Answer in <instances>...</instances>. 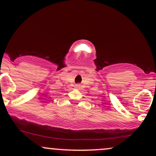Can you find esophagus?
<instances>
[{"label":"esophagus","mask_w":156,"mask_h":156,"mask_svg":"<svg viewBox=\"0 0 156 156\" xmlns=\"http://www.w3.org/2000/svg\"><path fill=\"white\" fill-rule=\"evenodd\" d=\"M75 87L77 89H79V88H80V85H79V84H76V85H75Z\"/></svg>","instance_id":"esophagus-1"}]
</instances>
